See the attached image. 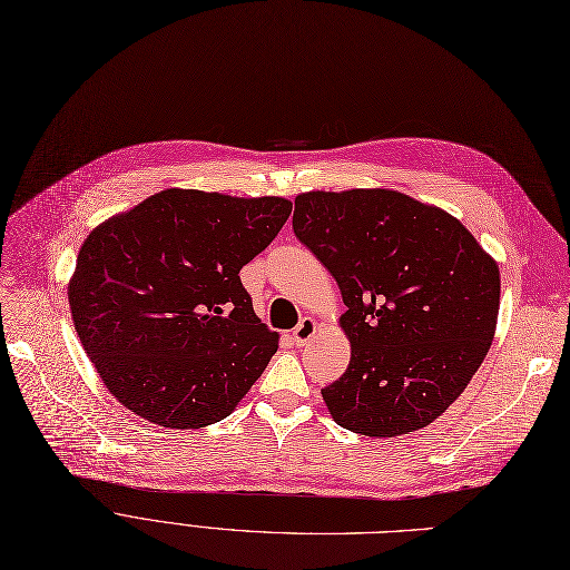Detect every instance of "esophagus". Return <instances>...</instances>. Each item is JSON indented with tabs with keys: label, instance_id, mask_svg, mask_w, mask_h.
I'll use <instances>...</instances> for the list:
<instances>
[{
	"label": "esophagus",
	"instance_id": "34e87169",
	"mask_svg": "<svg viewBox=\"0 0 570 570\" xmlns=\"http://www.w3.org/2000/svg\"><path fill=\"white\" fill-rule=\"evenodd\" d=\"M317 330H320V324H317L313 317H304L299 327H296V330L292 332V341H294V345H296V347H304V345H308V343L313 341V336L317 334Z\"/></svg>",
	"mask_w": 570,
	"mask_h": 570
}]
</instances>
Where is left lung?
I'll use <instances>...</instances> for the list:
<instances>
[{
	"label": "left lung",
	"mask_w": 570,
	"mask_h": 570,
	"mask_svg": "<svg viewBox=\"0 0 570 570\" xmlns=\"http://www.w3.org/2000/svg\"><path fill=\"white\" fill-rule=\"evenodd\" d=\"M292 227L347 306L350 364L322 390L336 424L392 439L441 417L494 341L497 259L443 208L383 187L304 193Z\"/></svg>",
	"instance_id": "left-lung-1"
}]
</instances>
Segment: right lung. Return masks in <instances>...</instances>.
Instances as JSON below:
<instances>
[{"label": "right lung", "mask_w": 570, "mask_h": 570, "mask_svg": "<svg viewBox=\"0 0 570 570\" xmlns=\"http://www.w3.org/2000/svg\"><path fill=\"white\" fill-rule=\"evenodd\" d=\"M283 197L169 187L97 225L69 308L106 390L169 429L225 420L278 350L238 271L278 236Z\"/></svg>", "instance_id": "add662e5"}]
</instances>
